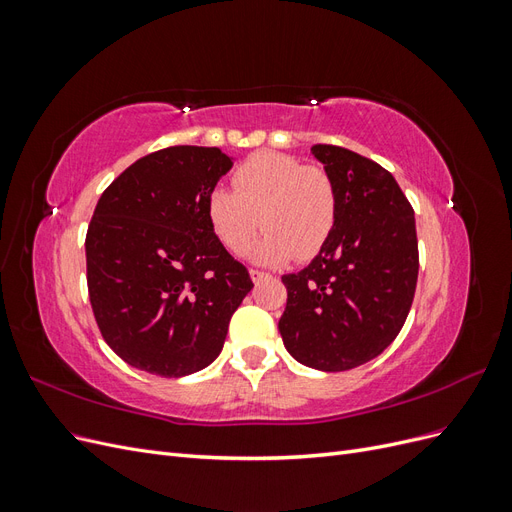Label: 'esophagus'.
Returning a JSON list of instances; mask_svg holds the SVG:
<instances>
[{"instance_id": "obj_1", "label": "esophagus", "mask_w": 512, "mask_h": 512, "mask_svg": "<svg viewBox=\"0 0 512 512\" xmlns=\"http://www.w3.org/2000/svg\"><path fill=\"white\" fill-rule=\"evenodd\" d=\"M250 277H252L254 284H258L260 280H265L267 273L265 271H258V269H250Z\"/></svg>"}]
</instances>
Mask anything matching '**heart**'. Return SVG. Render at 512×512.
I'll return each instance as SVG.
<instances>
[{"label": "heart", "mask_w": 512, "mask_h": 512, "mask_svg": "<svg viewBox=\"0 0 512 512\" xmlns=\"http://www.w3.org/2000/svg\"><path fill=\"white\" fill-rule=\"evenodd\" d=\"M235 190L218 185L207 198V218L232 254H243L258 228L267 235L252 256L265 265L309 260L327 245L337 222V190L320 166L284 153H256L237 170Z\"/></svg>", "instance_id": "1"}]
</instances>
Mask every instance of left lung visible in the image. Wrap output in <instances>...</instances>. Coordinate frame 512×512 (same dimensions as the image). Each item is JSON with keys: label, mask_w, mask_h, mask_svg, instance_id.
Here are the masks:
<instances>
[{"label": "left lung", "mask_w": 512, "mask_h": 512, "mask_svg": "<svg viewBox=\"0 0 512 512\" xmlns=\"http://www.w3.org/2000/svg\"><path fill=\"white\" fill-rule=\"evenodd\" d=\"M337 190V222L320 254L284 275L280 333L299 363L320 371L359 367L391 346L412 307L418 277L414 211L395 177L344 147L314 145Z\"/></svg>", "instance_id": "8db88e82"}]
</instances>
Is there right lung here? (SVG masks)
<instances>
[{
    "label": "right lung",
    "instance_id": "add662e5",
    "mask_svg": "<svg viewBox=\"0 0 512 512\" xmlns=\"http://www.w3.org/2000/svg\"><path fill=\"white\" fill-rule=\"evenodd\" d=\"M230 168L218 147H166L98 200L85 239L89 301L104 342L136 369L181 378L211 365L254 288L207 218Z\"/></svg>",
    "mask_w": 512,
    "mask_h": 512
}]
</instances>
